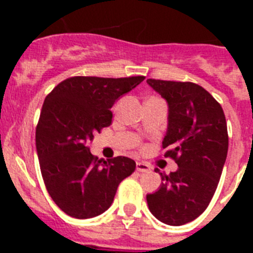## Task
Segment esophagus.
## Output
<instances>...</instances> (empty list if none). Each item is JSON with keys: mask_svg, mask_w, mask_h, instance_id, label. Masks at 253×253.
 <instances>
[{"mask_svg": "<svg viewBox=\"0 0 253 253\" xmlns=\"http://www.w3.org/2000/svg\"><path fill=\"white\" fill-rule=\"evenodd\" d=\"M149 169H151V167H149L148 165H147V163H144V162H137V171H139V172H147V171H149Z\"/></svg>", "mask_w": 253, "mask_h": 253, "instance_id": "1", "label": "esophagus"}]
</instances>
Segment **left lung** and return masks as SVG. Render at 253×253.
I'll return each mask as SVG.
<instances>
[{
	"instance_id": "obj_1",
	"label": "left lung",
	"mask_w": 253,
	"mask_h": 253,
	"mask_svg": "<svg viewBox=\"0 0 253 253\" xmlns=\"http://www.w3.org/2000/svg\"><path fill=\"white\" fill-rule=\"evenodd\" d=\"M147 84L167 102L162 147L171 148L165 157L178 166L169 175L158 171L163 182L147 195V203L165 224H186L204 213L218 186L228 153L225 116L213 96L193 82L149 78Z\"/></svg>"
}]
</instances>
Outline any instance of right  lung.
<instances>
[{"mask_svg": "<svg viewBox=\"0 0 253 253\" xmlns=\"http://www.w3.org/2000/svg\"><path fill=\"white\" fill-rule=\"evenodd\" d=\"M144 80L71 77L45 97L35 133L44 184L69 216L93 218L110 208L119 184L135 169L128 157L99 160L88 143L111 124V107Z\"/></svg>", "mask_w": 253, "mask_h": 253, "instance_id": "add662e5", "label": "right lung"}]
</instances>
